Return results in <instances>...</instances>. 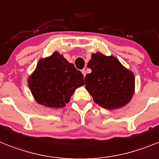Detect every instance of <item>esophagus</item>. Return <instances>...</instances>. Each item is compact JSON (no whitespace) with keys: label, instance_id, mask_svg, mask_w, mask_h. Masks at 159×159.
Returning a JSON list of instances; mask_svg holds the SVG:
<instances>
[{"label":"esophagus","instance_id":"1","mask_svg":"<svg viewBox=\"0 0 159 159\" xmlns=\"http://www.w3.org/2000/svg\"><path fill=\"white\" fill-rule=\"evenodd\" d=\"M81 73H82V74H83L84 77H85V76L86 75V71H85V70H81Z\"/></svg>","mask_w":159,"mask_h":159}]
</instances>
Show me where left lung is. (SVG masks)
<instances>
[{
    "mask_svg": "<svg viewBox=\"0 0 159 159\" xmlns=\"http://www.w3.org/2000/svg\"><path fill=\"white\" fill-rule=\"evenodd\" d=\"M87 67L92 71L85 76V89L97 104L117 110L130 102L135 90L134 74L118 58L97 52L92 53Z\"/></svg>",
    "mask_w": 159,
    "mask_h": 159,
    "instance_id": "1",
    "label": "left lung"
}]
</instances>
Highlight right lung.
Wrapping results in <instances>:
<instances>
[{
  "label": "right lung",
  "instance_id": "right-lung-1",
  "mask_svg": "<svg viewBox=\"0 0 159 159\" xmlns=\"http://www.w3.org/2000/svg\"><path fill=\"white\" fill-rule=\"evenodd\" d=\"M84 85L83 74L57 51L40 59L28 78L34 100L50 108L66 106L76 89Z\"/></svg>",
  "mask_w": 159,
  "mask_h": 159
}]
</instances>
